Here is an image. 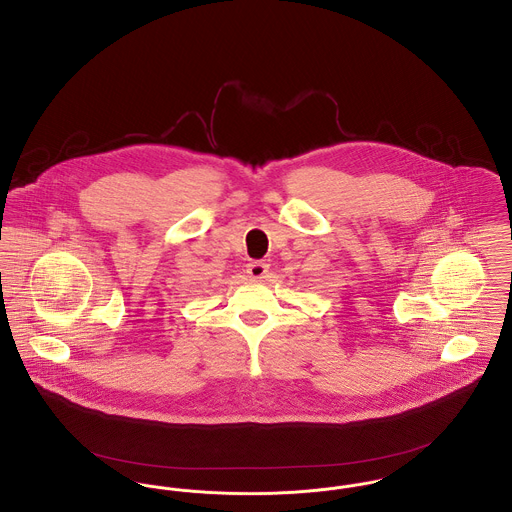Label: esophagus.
<instances>
[{
  "instance_id": "34e87169",
  "label": "esophagus",
  "mask_w": 512,
  "mask_h": 512,
  "mask_svg": "<svg viewBox=\"0 0 512 512\" xmlns=\"http://www.w3.org/2000/svg\"><path fill=\"white\" fill-rule=\"evenodd\" d=\"M269 273V263L265 261H253L247 265V275L251 278H265Z\"/></svg>"
}]
</instances>
